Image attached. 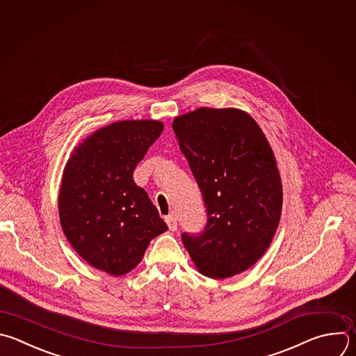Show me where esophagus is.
<instances>
[{"label":"esophagus","mask_w":356,"mask_h":356,"mask_svg":"<svg viewBox=\"0 0 356 356\" xmlns=\"http://www.w3.org/2000/svg\"><path fill=\"white\" fill-rule=\"evenodd\" d=\"M166 223H168L169 229L175 232V230L177 229V216H176L175 213H170V215H168V216H166Z\"/></svg>","instance_id":"obj_1"}]
</instances>
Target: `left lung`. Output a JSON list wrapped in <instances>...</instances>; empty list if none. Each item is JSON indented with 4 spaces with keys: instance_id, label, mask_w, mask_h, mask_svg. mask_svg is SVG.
<instances>
[{
    "instance_id": "left-lung-1",
    "label": "left lung",
    "mask_w": 356,
    "mask_h": 356,
    "mask_svg": "<svg viewBox=\"0 0 356 356\" xmlns=\"http://www.w3.org/2000/svg\"><path fill=\"white\" fill-rule=\"evenodd\" d=\"M200 187L207 223L181 241L198 271L225 280L268 249L281 218L282 184L273 149L254 118L238 108L201 107L173 122Z\"/></svg>"
}]
</instances>
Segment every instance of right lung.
I'll return each mask as SVG.
<instances>
[{
    "label": "right lung",
    "mask_w": 356,
    "mask_h": 356,
    "mask_svg": "<svg viewBox=\"0 0 356 356\" xmlns=\"http://www.w3.org/2000/svg\"><path fill=\"white\" fill-rule=\"evenodd\" d=\"M163 131L155 120L113 123L71 155L58 195L60 222L75 252L110 275L131 271L149 242L168 230L134 169Z\"/></svg>",
    "instance_id": "1"
}]
</instances>
